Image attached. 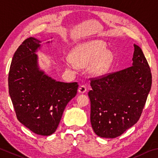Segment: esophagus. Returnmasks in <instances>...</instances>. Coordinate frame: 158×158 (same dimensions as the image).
<instances>
[{"label":"esophagus","instance_id":"34e87169","mask_svg":"<svg viewBox=\"0 0 158 158\" xmlns=\"http://www.w3.org/2000/svg\"><path fill=\"white\" fill-rule=\"evenodd\" d=\"M78 91H79V93H85V92L87 91V88H86V87L84 85H81L79 86V89H78Z\"/></svg>","mask_w":158,"mask_h":158}]
</instances>
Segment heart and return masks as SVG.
Instances as JSON below:
<instances>
[{"instance_id": "1", "label": "heart", "mask_w": 158, "mask_h": 158, "mask_svg": "<svg viewBox=\"0 0 158 158\" xmlns=\"http://www.w3.org/2000/svg\"><path fill=\"white\" fill-rule=\"evenodd\" d=\"M106 44L101 40H92L77 45L72 50L71 58H67L65 64L68 68L76 65H88V70L94 76H100L106 73L113 61L114 55L106 49Z\"/></svg>"}]
</instances>
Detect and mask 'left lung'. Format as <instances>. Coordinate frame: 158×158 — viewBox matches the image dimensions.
Segmentation results:
<instances>
[{
  "label": "left lung",
  "instance_id": "8db88e82",
  "mask_svg": "<svg viewBox=\"0 0 158 158\" xmlns=\"http://www.w3.org/2000/svg\"><path fill=\"white\" fill-rule=\"evenodd\" d=\"M133 65L90 79V122L97 135L114 138L138 121L152 84L144 53L134 44Z\"/></svg>",
  "mask_w": 158,
  "mask_h": 158
}]
</instances>
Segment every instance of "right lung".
<instances>
[{"instance_id":"add662e5","label":"right lung","mask_w":158,"mask_h":158,"mask_svg":"<svg viewBox=\"0 0 158 158\" xmlns=\"http://www.w3.org/2000/svg\"><path fill=\"white\" fill-rule=\"evenodd\" d=\"M41 43L30 37L18 48L11 60L8 85L19 121L33 133L48 136L56 131L79 85L56 81L39 70L35 52Z\"/></svg>"}]
</instances>
